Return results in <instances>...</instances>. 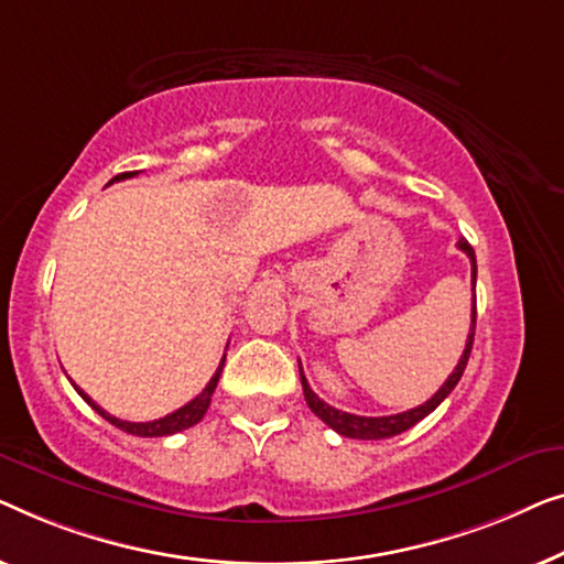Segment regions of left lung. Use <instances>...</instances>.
<instances>
[{
  "label": "left lung",
  "instance_id": "left-lung-1",
  "mask_svg": "<svg viewBox=\"0 0 564 564\" xmlns=\"http://www.w3.org/2000/svg\"><path fill=\"white\" fill-rule=\"evenodd\" d=\"M457 248L465 252L467 258H470V265H473V316H470V335H467V343H465V350H463V358H459L457 368L452 370V376L444 380L442 388L437 393L432 395L430 401L422 403V406L416 409H409L403 411V414H393V416H358V414H347V411H339L335 406H329L327 401H322L319 395L312 391V386H308V380L304 376V370H301V362H299V372H301V386H304V399L308 403V409L314 411L316 416L322 419L324 424L332 426L337 434H343V437H350V440H388V437H395V434L411 430V426L422 422L424 416H430L434 409L440 406V403L447 399V395L455 391V386L459 383V378H463L465 372V365L467 358H470V350H473V339H475V275H478V265H475V252L467 240H459Z\"/></svg>",
  "mask_w": 564,
  "mask_h": 564
}]
</instances>
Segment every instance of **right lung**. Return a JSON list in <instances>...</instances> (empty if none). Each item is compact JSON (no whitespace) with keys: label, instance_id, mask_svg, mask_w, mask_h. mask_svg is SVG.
<instances>
[{"label":"right lung","instance_id":"add662e5","mask_svg":"<svg viewBox=\"0 0 564 564\" xmlns=\"http://www.w3.org/2000/svg\"><path fill=\"white\" fill-rule=\"evenodd\" d=\"M132 176H138V171H130V173H120V176H115L112 181H109V184H115V181H124V178H132ZM227 358V355H225ZM225 358H221V362H219V368H217V372H214L212 376V380L209 383H206V388L204 391L196 395V399H192L186 403V406H181V409H176L173 411V414H169V416H163V419H155V422H124V419H117V416H112V414H107L105 409L101 406H97V403H94L89 395H86L82 388H78L74 380H70V386L76 388L78 391V395H82V399L89 403V406L97 411L99 416H105L109 424H115L117 430H122V432H127V434H134V437H169V434H176V432H184V430H188V426H194V424H199L202 419H204V414H206V409H209V403H212V393H214V388H217V383H219V376H221V368H225Z\"/></svg>","mask_w":564,"mask_h":564}]
</instances>
